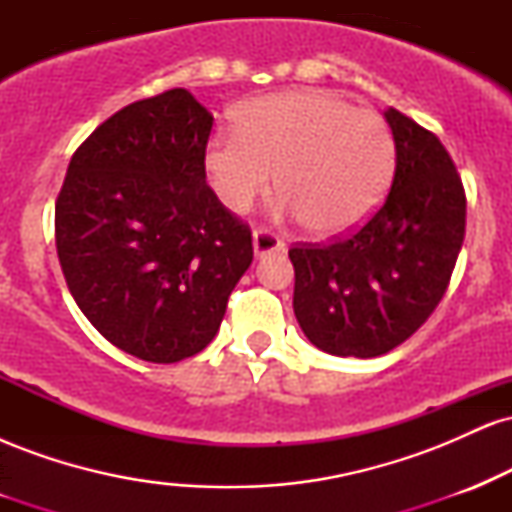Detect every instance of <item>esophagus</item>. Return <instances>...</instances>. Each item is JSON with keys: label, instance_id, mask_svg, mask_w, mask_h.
Instances as JSON below:
<instances>
[{"label": "esophagus", "instance_id": "obj_1", "mask_svg": "<svg viewBox=\"0 0 512 512\" xmlns=\"http://www.w3.org/2000/svg\"><path fill=\"white\" fill-rule=\"evenodd\" d=\"M252 248H255L257 257H262L267 255V252H284L286 245L284 240L276 236L274 231H269V228H257L255 236H252Z\"/></svg>", "mask_w": 512, "mask_h": 512}]
</instances>
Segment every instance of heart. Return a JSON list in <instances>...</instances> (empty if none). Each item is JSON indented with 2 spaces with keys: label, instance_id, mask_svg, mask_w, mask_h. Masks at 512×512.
<instances>
[{
  "label": "heart",
  "instance_id": "b5f03b06",
  "mask_svg": "<svg viewBox=\"0 0 512 512\" xmlns=\"http://www.w3.org/2000/svg\"><path fill=\"white\" fill-rule=\"evenodd\" d=\"M204 166L228 209L243 214L269 190L315 236L366 221L395 168V139L378 113L320 88L272 93L240 108L236 132L209 139Z\"/></svg>",
  "mask_w": 512,
  "mask_h": 512
}]
</instances>
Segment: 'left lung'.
<instances>
[{
    "label": "left lung",
    "instance_id": "1",
    "mask_svg": "<svg viewBox=\"0 0 512 512\" xmlns=\"http://www.w3.org/2000/svg\"><path fill=\"white\" fill-rule=\"evenodd\" d=\"M397 151L390 195L332 243H296L293 310L332 356H383L419 330L450 284L467 226L462 178L433 132L385 110Z\"/></svg>",
    "mask_w": 512,
    "mask_h": 512
}]
</instances>
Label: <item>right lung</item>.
Segmentation results:
<instances>
[{
  "instance_id": "right-lung-1",
  "label": "right lung",
  "mask_w": 512,
  "mask_h": 512,
  "mask_svg": "<svg viewBox=\"0 0 512 512\" xmlns=\"http://www.w3.org/2000/svg\"><path fill=\"white\" fill-rule=\"evenodd\" d=\"M211 122L185 88L127 105L74 151L57 195V257L76 305L142 361L199 354L252 262L250 226L207 185Z\"/></svg>"
}]
</instances>
